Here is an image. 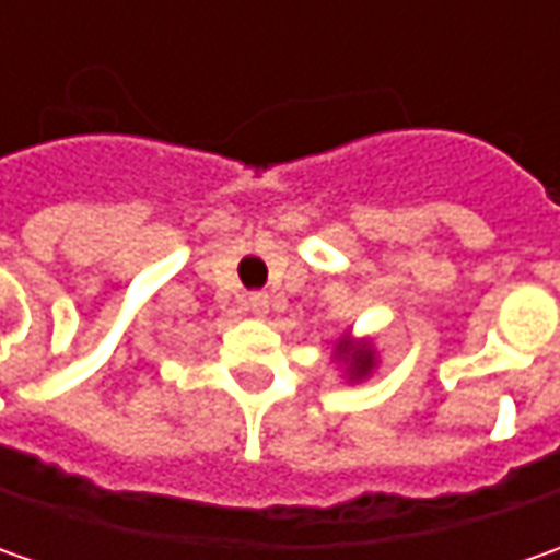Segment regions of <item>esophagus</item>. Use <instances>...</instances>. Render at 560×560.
I'll use <instances>...</instances> for the list:
<instances>
[{
  "label": "esophagus",
  "mask_w": 560,
  "mask_h": 560,
  "mask_svg": "<svg viewBox=\"0 0 560 560\" xmlns=\"http://www.w3.org/2000/svg\"><path fill=\"white\" fill-rule=\"evenodd\" d=\"M248 312L255 314V317H268L270 312L268 292H252V295H248Z\"/></svg>",
  "instance_id": "obj_1"
}]
</instances>
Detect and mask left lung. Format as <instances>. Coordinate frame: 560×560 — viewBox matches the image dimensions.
<instances>
[{
    "label": "left lung",
    "mask_w": 560,
    "mask_h": 560,
    "mask_svg": "<svg viewBox=\"0 0 560 560\" xmlns=\"http://www.w3.org/2000/svg\"><path fill=\"white\" fill-rule=\"evenodd\" d=\"M334 361L342 364V374L349 383H361L376 371V349L374 339H355V336L342 334L334 342Z\"/></svg>",
    "instance_id": "1"
}]
</instances>
